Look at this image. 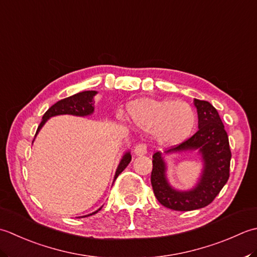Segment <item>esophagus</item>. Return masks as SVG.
Masks as SVG:
<instances>
[{"instance_id":"esophagus-1","label":"esophagus","mask_w":257,"mask_h":257,"mask_svg":"<svg viewBox=\"0 0 257 257\" xmlns=\"http://www.w3.org/2000/svg\"><path fill=\"white\" fill-rule=\"evenodd\" d=\"M134 153L138 156H142L148 153V145L144 143H139L134 148Z\"/></svg>"}]
</instances>
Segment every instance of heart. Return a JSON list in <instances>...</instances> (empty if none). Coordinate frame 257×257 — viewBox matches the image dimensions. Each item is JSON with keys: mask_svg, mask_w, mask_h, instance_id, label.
<instances>
[{"mask_svg": "<svg viewBox=\"0 0 257 257\" xmlns=\"http://www.w3.org/2000/svg\"><path fill=\"white\" fill-rule=\"evenodd\" d=\"M126 112L131 122L146 132H153L163 145L181 144L196 126L194 108L183 101L139 98L127 104Z\"/></svg>", "mask_w": 257, "mask_h": 257, "instance_id": "1", "label": "heart"}]
</instances>
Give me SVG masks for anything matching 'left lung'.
Segmentation results:
<instances>
[{
  "instance_id": "1",
  "label": "left lung",
  "mask_w": 257,
  "mask_h": 257,
  "mask_svg": "<svg viewBox=\"0 0 257 257\" xmlns=\"http://www.w3.org/2000/svg\"><path fill=\"white\" fill-rule=\"evenodd\" d=\"M194 105L198 115V131L165 153L198 151L204 169L196 186L185 192L175 190L166 180V166L162 153L156 152L152 161L151 183L155 197L162 205L174 211H193L207 206L218 195L229 177L232 153L222 119L211 103L194 98Z\"/></svg>"
}]
</instances>
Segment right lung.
<instances>
[{
    "mask_svg": "<svg viewBox=\"0 0 257 257\" xmlns=\"http://www.w3.org/2000/svg\"><path fill=\"white\" fill-rule=\"evenodd\" d=\"M96 93H97L96 91H83L77 94H74V95H72L70 97L63 98L61 101L56 102L54 105H52L43 115V117H42V122L39 125L35 136L39 133V131L42 128V126L45 124V122L52 116H56V115H63V114L75 115V116H87V115H91L94 112L93 97L96 95ZM131 160H132V156H131L130 152H127V153H125L123 155V158L117 166L116 173H115L114 180L116 179V177L125 170V167L128 165ZM99 209L101 208H98L96 212L90 214V215H93V214L97 213ZM90 215H85V216H90Z\"/></svg>",
    "mask_w": 257,
    "mask_h": 257,
    "instance_id": "add662e5",
    "label": "right lung"
}]
</instances>
